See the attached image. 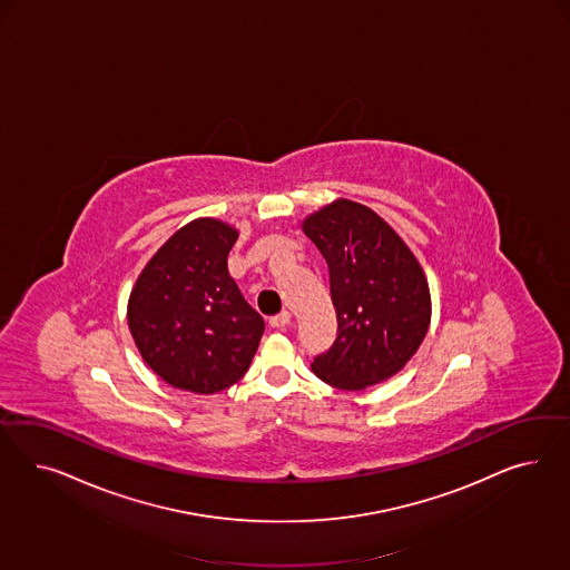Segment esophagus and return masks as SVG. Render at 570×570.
<instances>
[{
    "mask_svg": "<svg viewBox=\"0 0 570 570\" xmlns=\"http://www.w3.org/2000/svg\"><path fill=\"white\" fill-rule=\"evenodd\" d=\"M291 320H293L291 311H282V313H277L274 317H269V326L272 328H286L291 324Z\"/></svg>",
    "mask_w": 570,
    "mask_h": 570,
    "instance_id": "1",
    "label": "esophagus"
}]
</instances>
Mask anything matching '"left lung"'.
Instances as JSON below:
<instances>
[{
    "instance_id": "obj_1",
    "label": "left lung",
    "mask_w": 570,
    "mask_h": 570,
    "mask_svg": "<svg viewBox=\"0 0 570 570\" xmlns=\"http://www.w3.org/2000/svg\"><path fill=\"white\" fill-rule=\"evenodd\" d=\"M328 263L338 334L311 370L341 391L395 376L431 324V291L414 253L372 208L334 200L303 222Z\"/></svg>"
}]
</instances>
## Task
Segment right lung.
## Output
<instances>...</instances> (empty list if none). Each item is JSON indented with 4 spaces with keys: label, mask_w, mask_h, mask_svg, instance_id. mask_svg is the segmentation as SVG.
Masks as SVG:
<instances>
[{
    "label": "right lung",
    "mask_w": 570,
    "mask_h": 570,
    "mask_svg": "<svg viewBox=\"0 0 570 570\" xmlns=\"http://www.w3.org/2000/svg\"><path fill=\"white\" fill-rule=\"evenodd\" d=\"M238 232L200 217L165 242L129 296L127 322L139 355L167 384L198 395L246 374L265 322L227 272Z\"/></svg>",
    "instance_id": "obj_1"
}]
</instances>
